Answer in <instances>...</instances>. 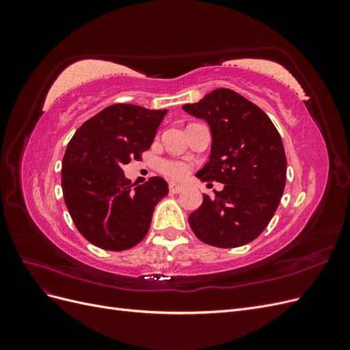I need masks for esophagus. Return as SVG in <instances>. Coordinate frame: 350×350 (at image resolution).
I'll list each match as a JSON object with an SVG mask.
<instances>
[{"label": "esophagus", "instance_id": "esophagus-1", "mask_svg": "<svg viewBox=\"0 0 350 350\" xmlns=\"http://www.w3.org/2000/svg\"><path fill=\"white\" fill-rule=\"evenodd\" d=\"M183 191H184V187L183 185H179L176 183L169 184V193H171V194H179V193H183Z\"/></svg>", "mask_w": 350, "mask_h": 350}]
</instances>
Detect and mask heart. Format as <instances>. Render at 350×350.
<instances>
[{
    "mask_svg": "<svg viewBox=\"0 0 350 350\" xmlns=\"http://www.w3.org/2000/svg\"><path fill=\"white\" fill-rule=\"evenodd\" d=\"M161 172L169 179H183L189 172V165L176 159H166L161 163Z\"/></svg>",
    "mask_w": 350,
    "mask_h": 350,
    "instance_id": "b5f03b06",
    "label": "heart"
}]
</instances>
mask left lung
I'll return each mask as SVG.
<instances>
[{
    "label": "left lung",
    "mask_w": 350,
    "mask_h": 350,
    "mask_svg": "<svg viewBox=\"0 0 350 350\" xmlns=\"http://www.w3.org/2000/svg\"><path fill=\"white\" fill-rule=\"evenodd\" d=\"M183 109L211 130L210 161L201 181L225 184L188 217L208 245L237 248L256 239L276 211L286 184V154L276 126L257 105L230 89H216Z\"/></svg>",
    "instance_id": "obj_1"
}]
</instances>
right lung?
Masks as SVG:
<instances>
[{
	"label": "right lung",
	"instance_id": "1",
	"mask_svg": "<svg viewBox=\"0 0 350 350\" xmlns=\"http://www.w3.org/2000/svg\"><path fill=\"white\" fill-rule=\"evenodd\" d=\"M166 109L116 103L84 122L62 159L66 206L80 234L108 251L135 247L147 235L156 204L167 196L163 178L152 176L134 191L122 166L142 161Z\"/></svg>",
	"mask_w": 350,
	"mask_h": 350
}]
</instances>
